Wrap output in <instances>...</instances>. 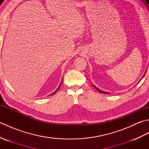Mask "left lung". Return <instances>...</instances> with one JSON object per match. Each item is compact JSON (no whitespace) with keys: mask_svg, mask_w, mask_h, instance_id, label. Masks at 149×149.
I'll list each match as a JSON object with an SVG mask.
<instances>
[{"mask_svg":"<svg viewBox=\"0 0 149 149\" xmlns=\"http://www.w3.org/2000/svg\"><path fill=\"white\" fill-rule=\"evenodd\" d=\"M144 75H145V74H144ZM143 77H142V78H143ZM94 86V88H95V89H96L97 90L99 91V92H100V93H107V92H105V91H101L100 90H99V88H97V87H95V86Z\"/></svg>","mask_w":149,"mask_h":149,"instance_id":"8db88e82","label":"left lung"}]
</instances>
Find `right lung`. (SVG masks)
<instances>
[{"label": "right lung", "instance_id": "add662e5", "mask_svg": "<svg viewBox=\"0 0 149 149\" xmlns=\"http://www.w3.org/2000/svg\"><path fill=\"white\" fill-rule=\"evenodd\" d=\"M60 86H61V84H60V85H59V87H58V89H57V90H56V91H54V93H52V94H51V95H53V94H54V93H56V91H57V90H58V89H59V87H60Z\"/></svg>", "mask_w": 149, "mask_h": 149}]
</instances>
